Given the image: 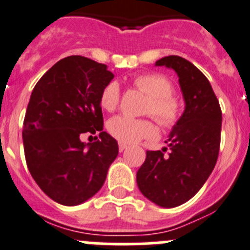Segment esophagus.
<instances>
[{"label": "esophagus", "instance_id": "esophagus-1", "mask_svg": "<svg viewBox=\"0 0 250 250\" xmlns=\"http://www.w3.org/2000/svg\"><path fill=\"white\" fill-rule=\"evenodd\" d=\"M118 149H120V151H121V153H122L123 150H125V149H127V144H125V143H122V142H120V143H118Z\"/></svg>", "mask_w": 250, "mask_h": 250}]
</instances>
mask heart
<instances>
[{"instance_id":"obj_1","label":"heart","mask_w":250,"mask_h":250,"mask_svg":"<svg viewBox=\"0 0 250 250\" xmlns=\"http://www.w3.org/2000/svg\"><path fill=\"white\" fill-rule=\"evenodd\" d=\"M133 83L149 97L144 111L146 114H151L164 128H172L179 122L183 113V104L180 99L172 93L174 86L169 79L162 74L150 72L137 76ZM120 100V85L116 81L107 83L100 95V104L108 112L117 108ZM107 129L112 137L127 144L157 136V128L150 120H138L127 116L111 118L107 123Z\"/></svg>"}]
</instances>
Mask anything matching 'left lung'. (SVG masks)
Here are the masks:
<instances>
[{
    "instance_id": "obj_1",
    "label": "left lung",
    "mask_w": 250,
    "mask_h": 250,
    "mask_svg": "<svg viewBox=\"0 0 250 250\" xmlns=\"http://www.w3.org/2000/svg\"><path fill=\"white\" fill-rule=\"evenodd\" d=\"M155 65L178 74L185 111L165 142L167 148L146 151L137 184L146 199L170 208L188 201L211 175L220 153L222 111L209 81L192 62L170 55Z\"/></svg>"
}]
</instances>
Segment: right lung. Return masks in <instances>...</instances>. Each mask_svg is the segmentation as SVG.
<instances>
[{
  "instance_id": "add662e5",
  "label": "right lung",
  "mask_w": 250,
  "mask_h": 250,
  "mask_svg": "<svg viewBox=\"0 0 250 250\" xmlns=\"http://www.w3.org/2000/svg\"><path fill=\"white\" fill-rule=\"evenodd\" d=\"M113 78L107 65L72 55L53 65L32 91L22 132L25 162L39 188L58 204L76 206L99 192L117 158V141L102 130L100 104ZM96 131V142L80 141Z\"/></svg>"
}]
</instances>
